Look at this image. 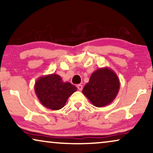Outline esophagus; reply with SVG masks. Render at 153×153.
<instances>
[{"instance_id":"obj_1","label":"esophagus","mask_w":153,"mask_h":153,"mask_svg":"<svg viewBox=\"0 0 153 153\" xmlns=\"http://www.w3.org/2000/svg\"><path fill=\"white\" fill-rule=\"evenodd\" d=\"M77 88L79 89V91H82L83 85H81V84H78V85H77Z\"/></svg>"}]
</instances>
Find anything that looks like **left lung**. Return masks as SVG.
Masks as SVG:
<instances>
[{
	"mask_svg": "<svg viewBox=\"0 0 153 153\" xmlns=\"http://www.w3.org/2000/svg\"><path fill=\"white\" fill-rule=\"evenodd\" d=\"M120 86V81L116 72L108 68H102L91 74L82 93L94 106L103 107L114 101Z\"/></svg>",
	"mask_w": 153,
	"mask_h": 153,
	"instance_id": "8db88e82",
	"label": "left lung"
}]
</instances>
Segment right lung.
I'll return each instance as SVG.
<instances>
[{
	"label": "right lung",
	"mask_w": 153,
	"mask_h": 153,
	"mask_svg": "<svg viewBox=\"0 0 153 153\" xmlns=\"http://www.w3.org/2000/svg\"><path fill=\"white\" fill-rule=\"evenodd\" d=\"M34 88L42 104L52 110L64 107L69 97L77 90L71 83L63 82L60 76L56 74L39 77Z\"/></svg>",
	"instance_id": "add662e5"
}]
</instances>
